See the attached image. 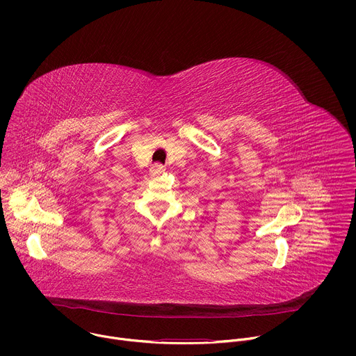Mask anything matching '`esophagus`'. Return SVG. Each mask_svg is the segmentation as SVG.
<instances>
[{
	"instance_id": "34e87169",
	"label": "esophagus",
	"mask_w": 356,
	"mask_h": 356,
	"mask_svg": "<svg viewBox=\"0 0 356 356\" xmlns=\"http://www.w3.org/2000/svg\"><path fill=\"white\" fill-rule=\"evenodd\" d=\"M164 170H165V167L163 164L154 163V164H152V167H151V174L152 175H160L161 172H164Z\"/></svg>"
}]
</instances>
